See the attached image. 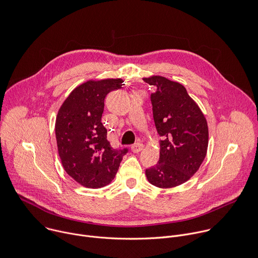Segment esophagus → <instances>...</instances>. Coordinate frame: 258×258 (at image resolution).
I'll list each match as a JSON object with an SVG mask.
<instances>
[{
  "label": "esophagus",
  "instance_id": "esophagus-1",
  "mask_svg": "<svg viewBox=\"0 0 258 258\" xmlns=\"http://www.w3.org/2000/svg\"><path fill=\"white\" fill-rule=\"evenodd\" d=\"M142 148H143V144H142L141 142H136V143H134V144L131 146V150H132L133 152H135V153L140 152V151L142 150Z\"/></svg>",
  "mask_w": 258,
  "mask_h": 258
}]
</instances>
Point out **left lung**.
I'll list each match as a JSON object with an SVG mask.
<instances>
[{"label": "left lung", "instance_id": "obj_1", "mask_svg": "<svg viewBox=\"0 0 258 258\" xmlns=\"http://www.w3.org/2000/svg\"><path fill=\"white\" fill-rule=\"evenodd\" d=\"M156 91L150 94L153 120L161 140L158 164L145 170L148 182L171 188L188 181L208 151L209 128L202 112L179 82L163 76L143 78Z\"/></svg>", "mask_w": 258, "mask_h": 258}]
</instances>
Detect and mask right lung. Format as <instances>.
<instances>
[{
	"mask_svg": "<svg viewBox=\"0 0 258 258\" xmlns=\"http://www.w3.org/2000/svg\"><path fill=\"white\" fill-rule=\"evenodd\" d=\"M122 79L87 81L76 87L56 119L59 156L67 174L88 188H100L115 178L128 148H114L101 123L108 93L121 88Z\"/></svg>",
	"mask_w": 258,
	"mask_h": 258,
	"instance_id": "1",
	"label": "right lung"
}]
</instances>
